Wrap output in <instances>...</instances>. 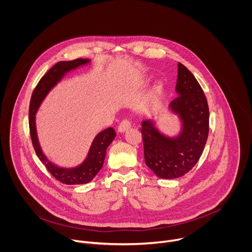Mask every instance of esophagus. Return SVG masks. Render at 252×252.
Segmentation results:
<instances>
[{"label": "esophagus", "mask_w": 252, "mask_h": 252, "mask_svg": "<svg viewBox=\"0 0 252 252\" xmlns=\"http://www.w3.org/2000/svg\"><path fill=\"white\" fill-rule=\"evenodd\" d=\"M130 126H131V123H130L128 120H124V121L120 124L118 129H119L120 132H125L126 130H127V129L130 127Z\"/></svg>", "instance_id": "obj_1"}]
</instances>
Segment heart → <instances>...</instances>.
<instances>
[{
  "instance_id": "1",
  "label": "heart",
  "mask_w": 252,
  "mask_h": 252,
  "mask_svg": "<svg viewBox=\"0 0 252 252\" xmlns=\"http://www.w3.org/2000/svg\"><path fill=\"white\" fill-rule=\"evenodd\" d=\"M147 85V80H145V79H142V80H139V81H137L136 83H135V88L136 89H139V88H142V87H145ZM160 89V86L158 84V85H156V87H155V91H158Z\"/></svg>"
}]
</instances>
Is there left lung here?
<instances>
[{"label": "left lung", "mask_w": 252, "mask_h": 252, "mask_svg": "<svg viewBox=\"0 0 252 252\" xmlns=\"http://www.w3.org/2000/svg\"><path fill=\"white\" fill-rule=\"evenodd\" d=\"M175 91L178 94L169 110L182 121V131L175 137L159 132L152 121L141 123L146 164L157 176L177 178L198 161L207 140L209 110L204 93L190 71L178 63Z\"/></svg>", "instance_id": "8db88e82"}]
</instances>
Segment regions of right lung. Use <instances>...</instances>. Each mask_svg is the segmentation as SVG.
I'll return each mask as SVG.
<instances>
[{"mask_svg": "<svg viewBox=\"0 0 252 252\" xmlns=\"http://www.w3.org/2000/svg\"><path fill=\"white\" fill-rule=\"evenodd\" d=\"M88 63H90L89 59H77L74 61L57 63L47 71V74L40 80L37 87L34 88L30 102L29 126L34 152L40 160L46 165L49 172L59 182L65 185H85L93 181V178L102 167L106 149L109 148L112 141L115 139L117 133L113 127H107L98 132L95 135L90 148L88 157L83 163L70 168L60 167L51 162L43 154L37 135V129H35V114H37L40 104L49 92L63 79L66 73Z\"/></svg>", "mask_w": 252, "mask_h": 252, "instance_id": "obj_1", "label": "right lung"}]
</instances>
